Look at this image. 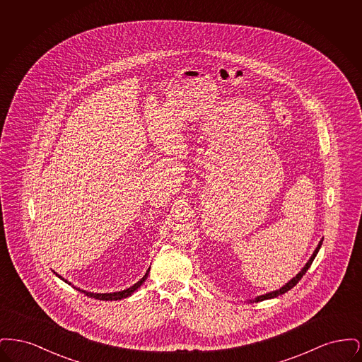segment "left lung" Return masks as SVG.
I'll return each mask as SVG.
<instances>
[{"label":"left lung","mask_w":362,"mask_h":362,"mask_svg":"<svg viewBox=\"0 0 362 362\" xmlns=\"http://www.w3.org/2000/svg\"><path fill=\"white\" fill-rule=\"evenodd\" d=\"M322 243L323 240L319 241V244H317V247H316V250L313 251V254H312V257H310V260L307 262V264L301 269V272L297 274L296 276H293L292 279L288 282V284H285L282 288H279L278 291H273V292L266 293V294H262V296H258V297H255V300H251V301H255V303H258V301H263V300H269V298H274V297H278V296H281V294H284V293L288 292V291H291L293 286H296L297 284H298V281L303 278V276L307 273V270L310 269V264H312V262H313V259L317 255V252H319V250H320V247H322Z\"/></svg>","instance_id":"left-lung-1"}]
</instances>
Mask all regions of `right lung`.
<instances>
[{
    "label": "right lung",
    "instance_id": "1",
    "mask_svg": "<svg viewBox=\"0 0 362 362\" xmlns=\"http://www.w3.org/2000/svg\"><path fill=\"white\" fill-rule=\"evenodd\" d=\"M149 270H151V267L148 269V272L145 273V276H142L138 282H136L133 286H130V288H127V289H124V291H121V292H114V293H90L86 292V291H81L80 288H76L78 292L84 293L86 296L88 297H93V298H96V300H103V301H112V300H122V298H126V297H129V296H132L133 293L137 291L138 288L145 282V279L148 278V274H149ZM55 276H58L57 273H55ZM62 281H65L66 284H69L65 278H62L61 276H58ZM70 285V284H69Z\"/></svg>",
    "mask_w": 362,
    "mask_h": 362
}]
</instances>
